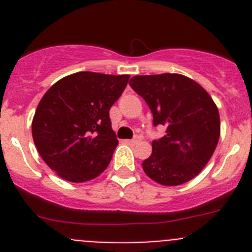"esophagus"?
<instances>
[{"mask_svg": "<svg viewBox=\"0 0 252 252\" xmlns=\"http://www.w3.org/2000/svg\"><path fill=\"white\" fill-rule=\"evenodd\" d=\"M140 141H141L140 136H135L132 140H130V141H128V144H130V145H136V144H139Z\"/></svg>", "mask_w": 252, "mask_h": 252, "instance_id": "34e87169", "label": "esophagus"}]
</instances>
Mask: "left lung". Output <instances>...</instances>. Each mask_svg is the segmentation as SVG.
Masks as SVG:
<instances>
[{
	"instance_id": "left-lung-1",
	"label": "left lung",
	"mask_w": 252,
	"mask_h": 252,
	"mask_svg": "<svg viewBox=\"0 0 252 252\" xmlns=\"http://www.w3.org/2000/svg\"><path fill=\"white\" fill-rule=\"evenodd\" d=\"M130 86L149 104L154 125L166 127L142 162L145 174L166 187L192 180L212 158L221 133L212 97L201 84L175 73L135 75Z\"/></svg>"
}]
</instances>
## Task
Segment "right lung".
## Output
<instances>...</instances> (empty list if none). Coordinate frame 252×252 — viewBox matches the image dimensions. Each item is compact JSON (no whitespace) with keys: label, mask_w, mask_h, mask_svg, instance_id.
Returning a JSON list of instances; mask_svg holds the SVG:
<instances>
[{"label":"right lung","mask_w":252,"mask_h":252,"mask_svg":"<svg viewBox=\"0 0 252 252\" xmlns=\"http://www.w3.org/2000/svg\"><path fill=\"white\" fill-rule=\"evenodd\" d=\"M128 74L78 72L54 83L40 99L31 131L46 165L60 178L83 183L106 170L119 140L110 120Z\"/></svg>","instance_id":"add662e5"}]
</instances>
